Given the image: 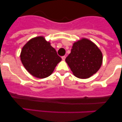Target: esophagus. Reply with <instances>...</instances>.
Segmentation results:
<instances>
[{
  "label": "esophagus",
  "instance_id": "esophagus-1",
  "mask_svg": "<svg viewBox=\"0 0 122 122\" xmlns=\"http://www.w3.org/2000/svg\"><path fill=\"white\" fill-rule=\"evenodd\" d=\"M61 58H62V60H63V61H64V60H65V58H66V57H65V56H62V57H61Z\"/></svg>",
  "mask_w": 122,
  "mask_h": 122
}]
</instances>
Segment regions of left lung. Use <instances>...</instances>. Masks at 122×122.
<instances>
[{
    "label": "left lung",
    "mask_w": 122,
    "mask_h": 122,
    "mask_svg": "<svg viewBox=\"0 0 122 122\" xmlns=\"http://www.w3.org/2000/svg\"><path fill=\"white\" fill-rule=\"evenodd\" d=\"M65 61L76 77L88 79L100 68L103 54L93 42L82 38L73 44L71 52Z\"/></svg>",
    "instance_id": "8db88e82"
}]
</instances>
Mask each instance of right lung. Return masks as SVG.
<instances>
[{"mask_svg":"<svg viewBox=\"0 0 122 122\" xmlns=\"http://www.w3.org/2000/svg\"><path fill=\"white\" fill-rule=\"evenodd\" d=\"M20 57L28 72L39 79H44L51 75L61 61L55 49L43 36L29 40L22 47Z\"/></svg>","mask_w":122,"mask_h":122,"instance_id":"obj_1","label":"right lung"}]
</instances>
